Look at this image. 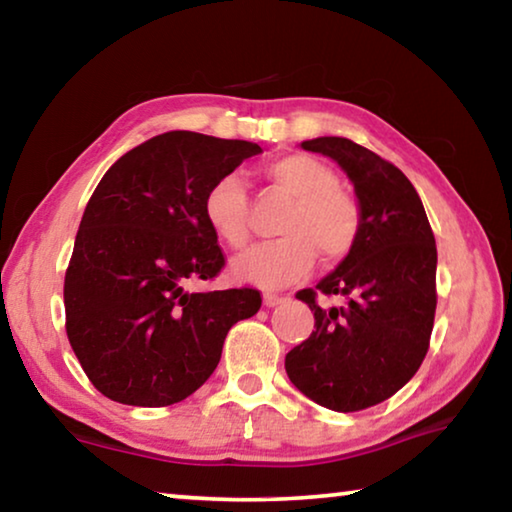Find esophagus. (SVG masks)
<instances>
[{
  "instance_id": "1",
  "label": "esophagus",
  "mask_w": 512,
  "mask_h": 512,
  "mask_svg": "<svg viewBox=\"0 0 512 512\" xmlns=\"http://www.w3.org/2000/svg\"><path fill=\"white\" fill-rule=\"evenodd\" d=\"M284 298L282 296H277V293H271V291H266L264 293V305L266 307H275V305H280Z\"/></svg>"
}]
</instances>
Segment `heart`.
<instances>
[{"label": "heart", "mask_w": 512, "mask_h": 512, "mask_svg": "<svg viewBox=\"0 0 512 512\" xmlns=\"http://www.w3.org/2000/svg\"><path fill=\"white\" fill-rule=\"evenodd\" d=\"M264 176L287 194L291 207L280 223V239L241 255L235 273L264 287H282L307 275L320 255L334 264L348 257L361 235L357 198L339 187V176L305 153L284 155L266 164ZM203 214L212 232L230 248L250 239L248 189L235 173L214 180L203 198Z\"/></svg>", "instance_id": "obj_1"}]
</instances>
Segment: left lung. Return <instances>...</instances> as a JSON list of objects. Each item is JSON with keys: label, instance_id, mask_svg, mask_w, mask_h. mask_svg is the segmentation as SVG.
Masks as SVG:
<instances>
[{"label": "left lung", "instance_id": "1", "mask_svg": "<svg viewBox=\"0 0 512 512\" xmlns=\"http://www.w3.org/2000/svg\"><path fill=\"white\" fill-rule=\"evenodd\" d=\"M302 149L339 162L361 207L352 253L296 298L314 311V332L284 359L300 393L352 413L388 400L427 357L436 314V239L411 180L393 162L345 137H316ZM343 295L341 308L317 296Z\"/></svg>", "mask_w": 512, "mask_h": 512}]
</instances>
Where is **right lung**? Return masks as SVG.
Listing matches in <instances>:
<instances>
[{
	"label": "right lung",
	"instance_id": "right-lung-1",
	"mask_svg": "<svg viewBox=\"0 0 512 512\" xmlns=\"http://www.w3.org/2000/svg\"><path fill=\"white\" fill-rule=\"evenodd\" d=\"M262 149L171 131L112 164L90 196L65 273V329L85 375L112 402L169 406L219 366L257 289L189 293L225 255L203 214L207 189Z\"/></svg>",
	"mask_w": 512,
	"mask_h": 512
}]
</instances>
